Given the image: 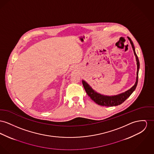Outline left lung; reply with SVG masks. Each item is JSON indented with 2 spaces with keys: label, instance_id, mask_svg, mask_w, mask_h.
Listing matches in <instances>:
<instances>
[{
  "label": "left lung",
  "instance_id": "obj_1",
  "mask_svg": "<svg viewBox=\"0 0 154 154\" xmlns=\"http://www.w3.org/2000/svg\"><path fill=\"white\" fill-rule=\"evenodd\" d=\"M128 40L130 41V43L131 44L133 50L134 55L136 58V61H137V79L135 85L133 86L128 90L127 91L125 92L122 93L121 94L116 95V96H105L103 95L100 93L96 92L94 91L92 88L88 84L87 82H85V81L82 80V84L85 88V90L86 92L87 93L88 95L91 98V99L93 100L96 103H97L99 105L102 106H106V107H112V106H118L123 103L133 93L134 91H135L137 83H138V71L140 68V62L138 58L135 51V48L134 46L133 42L130 39V38L128 37Z\"/></svg>",
  "mask_w": 154,
  "mask_h": 154
}]
</instances>
